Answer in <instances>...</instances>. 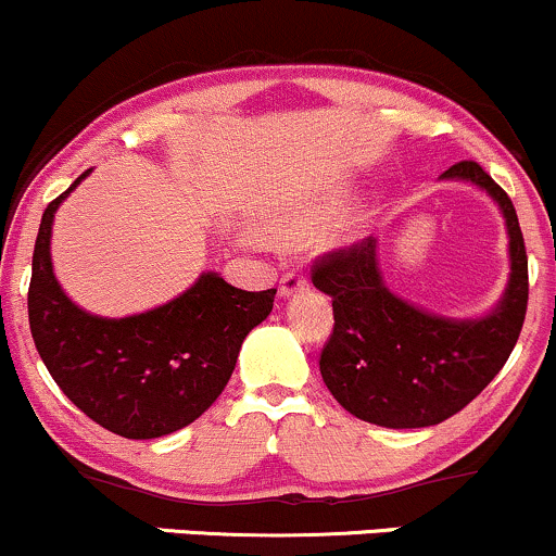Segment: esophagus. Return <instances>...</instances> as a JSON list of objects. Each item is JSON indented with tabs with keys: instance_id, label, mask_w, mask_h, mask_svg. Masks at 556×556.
I'll return each mask as SVG.
<instances>
[{
	"instance_id": "esophagus-1",
	"label": "esophagus",
	"mask_w": 556,
	"mask_h": 556,
	"mask_svg": "<svg viewBox=\"0 0 556 556\" xmlns=\"http://www.w3.org/2000/svg\"><path fill=\"white\" fill-rule=\"evenodd\" d=\"M306 286H309V280L302 276V270H299V267H291V270H286L283 278H280L278 293L283 299H289V296H296L299 291H304Z\"/></svg>"
}]
</instances>
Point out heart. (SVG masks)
Returning <instances> with one entry per match:
<instances>
[{"mask_svg":"<svg viewBox=\"0 0 556 556\" xmlns=\"http://www.w3.org/2000/svg\"><path fill=\"white\" fill-rule=\"evenodd\" d=\"M345 198H349V194L345 192H338V194H330V198H325V200H319L317 205H312L309 211H306V218H304V224L306 226H317V224H323L325 218H328L330 213H336L338 207L343 205L345 202ZM364 215H356V218H351V220H345V224H341L336 228V233H332V239L336 241H343V239H354L358 231H362L364 228Z\"/></svg>","mask_w":556,"mask_h":556,"instance_id":"b5f03b06","label":"heart"}]
</instances>
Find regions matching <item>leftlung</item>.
Returning a JSON list of instances; mask_svg holds the SVG:
<instances>
[{
  "label": "left lung",
  "instance_id": "obj_1",
  "mask_svg": "<svg viewBox=\"0 0 556 556\" xmlns=\"http://www.w3.org/2000/svg\"><path fill=\"white\" fill-rule=\"evenodd\" d=\"M440 179L479 187L505 218L510 278L484 317H442L390 291L375 237L325 254L312 270L336 317L319 356L323 380L349 414L377 427H434L458 414L500 375L523 328L528 257L513 200L476 161L455 163Z\"/></svg>",
  "mask_w": 556,
  "mask_h": 556
}]
</instances>
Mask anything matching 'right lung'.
<instances>
[{
  "label": "right lung",
  "mask_w": 556,
  "mask_h": 556,
  "mask_svg": "<svg viewBox=\"0 0 556 556\" xmlns=\"http://www.w3.org/2000/svg\"><path fill=\"white\" fill-rule=\"evenodd\" d=\"M77 176L43 211L33 250V341L62 393L88 419L127 440H155L200 419L224 393L239 349L270 315L276 289L241 291L202 273L172 302L129 317L90 315L64 293L51 265V226Z\"/></svg>",
  "instance_id": "right-lung-1"
}]
</instances>
